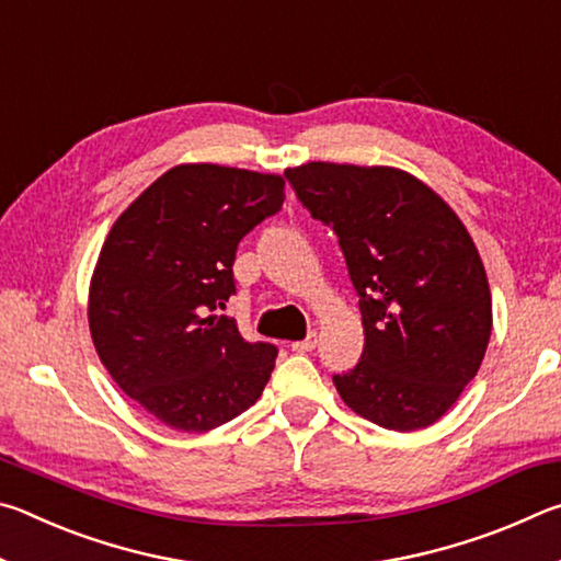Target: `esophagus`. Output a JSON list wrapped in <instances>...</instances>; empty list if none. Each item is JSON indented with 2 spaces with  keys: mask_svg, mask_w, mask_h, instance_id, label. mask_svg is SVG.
<instances>
[{
  "mask_svg": "<svg viewBox=\"0 0 561 561\" xmlns=\"http://www.w3.org/2000/svg\"><path fill=\"white\" fill-rule=\"evenodd\" d=\"M317 348V331H309L307 339L301 341H294L291 344V351H297V354H309V351Z\"/></svg>",
  "mask_w": 561,
  "mask_h": 561,
  "instance_id": "1",
  "label": "esophagus"
}]
</instances>
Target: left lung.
<instances>
[{"label":"left lung","instance_id":"left-lung-1","mask_svg":"<svg viewBox=\"0 0 561 561\" xmlns=\"http://www.w3.org/2000/svg\"><path fill=\"white\" fill-rule=\"evenodd\" d=\"M284 178L339 237L358 294L364 354L334 386L388 431L428 428L458 401L492 331L488 274L460 217L398 168L307 163Z\"/></svg>","mask_w":561,"mask_h":561}]
</instances>
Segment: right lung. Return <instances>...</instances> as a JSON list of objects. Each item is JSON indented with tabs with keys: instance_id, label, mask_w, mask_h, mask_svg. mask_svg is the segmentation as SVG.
<instances>
[{
	"instance_id": "right-lung-1",
	"label": "right lung",
	"mask_w": 561,
	"mask_h": 561,
	"mask_svg": "<svg viewBox=\"0 0 561 561\" xmlns=\"http://www.w3.org/2000/svg\"><path fill=\"white\" fill-rule=\"evenodd\" d=\"M282 203V175L187 163L113 222L91 277V339L121 391L168 428L213 431L267 386L277 346L213 311L234 294L237 244Z\"/></svg>"
}]
</instances>
